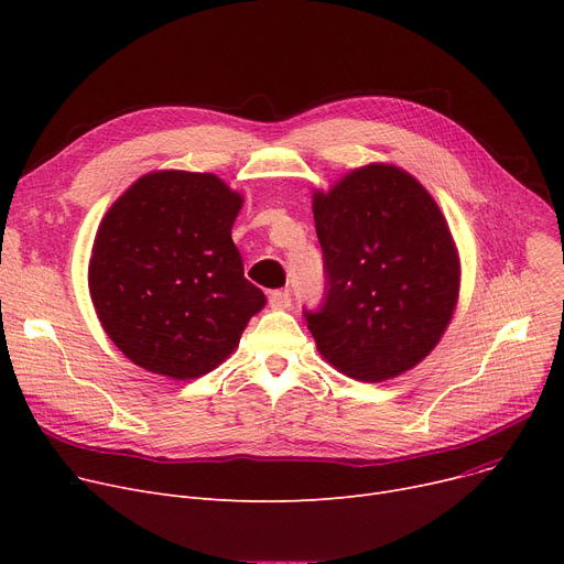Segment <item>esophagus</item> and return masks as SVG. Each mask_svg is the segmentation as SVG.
Instances as JSON below:
<instances>
[{
  "mask_svg": "<svg viewBox=\"0 0 564 564\" xmlns=\"http://www.w3.org/2000/svg\"><path fill=\"white\" fill-rule=\"evenodd\" d=\"M290 304H292V297H290L288 290H274V292H270V306H272L274 311L290 308Z\"/></svg>",
  "mask_w": 564,
  "mask_h": 564,
  "instance_id": "1",
  "label": "esophagus"
}]
</instances>
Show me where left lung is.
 <instances>
[{"mask_svg": "<svg viewBox=\"0 0 564 564\" xmlns=\"http://www.w3.org/2000/svg\"><path fill=\"white\" fill-rule=\"evenodd\" d=\"M324 304L304 311L336 370L383 381L419 366L453 319L459 256L430 192L393 164L349 171L313 194Z\"/></svg>", "mask_w": 564, "mask_h": 564, "instance_id": "1", "label": "left lung"}]
</instances>
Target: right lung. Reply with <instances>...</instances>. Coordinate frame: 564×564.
Masks as SVG:
<instances>
[{
  "mask_svg": "<svg viewBox=\"0 0 564 564\" xmlns=\"http://www.w3.org/2000/svg\"><path fill=\"white\" fill-rule=\"evenodd\" d=\"M242 196L215 173L153 171L100 221L88 292L102 329L143 370L217 368L264 306L230 230Z\"/></svg>",
  "mask_w": 564,
  "mask_h": 564,
  "instance_id": "1",
  "label": "right lung"
}]
</instances>
